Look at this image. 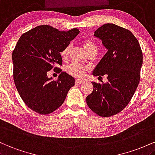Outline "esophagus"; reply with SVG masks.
<instances>
[{
    "mask_svg": "<svg viewBox=\"0 0 155 155\" xmlns=\"http://www.w3.org/2000/svg\"><path fill=\"white\" fill-rule=\"evenodd\" d=\"M83 83V81H81V80H76L75 81V83L78 85L81 84V83Z\"/></svg>",
    "mask_w": 155,
    "mask_h": 155,
    "instance_id": "34e87169",
    "label": "esophagus"
}]
</instances>
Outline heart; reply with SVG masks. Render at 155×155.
<instances>
[{
    "label": "heart",
    "instance_id": "b5f03b06",
    "mask_svg": "<svg viewBox=\"0 0 155 155\" xmlns=\"http://www.w3.org/2000/svg\"><path fill=\"white\" fill-rule=\"evenodd\" d=\"M82 45L88 54L92 53V52H97V48L96 45L92 42V41H89V40H84V41H83ZM71 50H72V47H71V45H69L61 50V57L62 60L67 61L69 58ZM86 70L87 68L86 67H83V66L77 63L71 64L67 68V72L70 75L76 78H82L84 77Z\"/></svg>",
    "mask_w": 155,
    "mask_h": 155
}]
</instances>
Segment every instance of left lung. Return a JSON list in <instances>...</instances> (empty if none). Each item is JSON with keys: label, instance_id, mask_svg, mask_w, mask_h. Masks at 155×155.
I'll use <instances>...</instances> for the list:
<instances>
[{"label": "left lung", "instance_id": "8db88e82", "mask_svg": "<svg viewBox=\"0 0 155 155\" xmlns=\"http://www.w3.org/2000/svg\"><path fill=\"white\" fill-rule=\"evenodd\" d=\"M107 52L93 71V75L106 74L108 82H91L94 89L86 97L92 111L102 117L121 112L131 100L140 81L143 53L133 33L112 23L94 31Z\"/></svg>", "mask_w": 155, "mask_h": 155}]
</instances>
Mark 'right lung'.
<instances>
[{"mask_svg": "<svg viewBox=\"0 0 155 155\" xmlns=\"http://www.w3.org/2000/svg\"><path fill=\"white\" fill-rule=\"evenodd\" d=\"M80 33L78 28L60 31L39 25L20 36L12 53L13 76L19 94L29 108L49 114L64 103L74 78L62 72L61 52ZM52 68L61 73L53 81L46 73Z\"/></svg>", "mask_w": 155, "mask_h": 155, "instance_id": "right-lung-1", "label": "right lung"}]
</instances>
